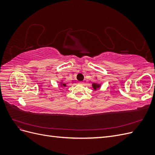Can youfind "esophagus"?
Instances as JSON below:
<instances>
[{"label": "esophagus", "mask_w": 155, "mask_h": 155, "mask_svg": "<svg viewBox=\"0 0 155 155\" xmlns=\"http://www.w3.org/2000/svg\"><path fill=\"white\" fill-rule=\"evenodd\" d=\"M79 84H83V82H81V81H79V83H78Z\"/></svg>", "instance_id": "34e87169"}]
</instances>
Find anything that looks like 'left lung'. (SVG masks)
<instances>
[{
	"label": "left lung",
	"instance_id": "8db88e82",
	"mask_svg": "<svg viewBox=\"0 0 155 155\" xmlns=\"http://www.w3.org/2000/svg\"><path fill=\"white\" fill-rule=\"evenodd\" d=\"M92 86H93V87H94V89H96L97 87H100V85H96V84H95V83H94Z\"/></svg>",
	"mask_w": 155,
	"mask_h": 155
}]
</instances>
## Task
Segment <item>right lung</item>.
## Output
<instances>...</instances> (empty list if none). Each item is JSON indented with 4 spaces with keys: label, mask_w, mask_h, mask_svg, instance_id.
Segmentation results:
<instances>
[{
    "label": "right lung",
    "mask_w": 155,
    "mask_h": 155,
    "mask_svg": "<svg viewBox=\"0 0 155 155\" xmlns=\"http://www.w3.org/2000/svg\"><path fill=\"white\" fill-rule=\"evenodd\" d=\"M63 86H64V87H65V86H66V85H64V84H63V85H61V87H63Z\"/></svg>",
    "instance_id": "1"
}]
</instances>
